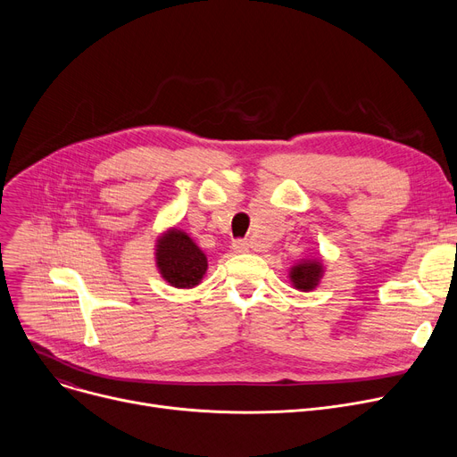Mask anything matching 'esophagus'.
I'll return each instance as SVG.
<instances>
[{
	"instance_id": "obj_1",
	"label": "esophagus",
	"mask_w": 457,
	"mask_h": 457,
	"mask_svg": "<svg viewBox=\"0 0 457 457\" xmlns=\"http://www.w3.org/2000/svg\"><path fill=\"white\" fill-rule=\"evenodd\" d=\"M231 246L237 253H246L250 250V243L246 241V238H235Z\"/></svg>"
}]
</instances>
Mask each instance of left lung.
Returning <instances> with one entry per match:
<instances>
[{
	"label": "left lung",
	"mask_w": 457,
	"mask_h": 457,
	"mask_svg": "<svg viewBox=\"0 0 457 457\" xmlns=\"http://www.w3.org/2000/svg\"><path fill=\"white\" fill-rule=\"evenodd\" d=\"M320 276H322L320 261H303L300 265L291 269V281L300 291L315 289Z\"/></svg>",
	"instance_id": "left-lung-1"
}]
</instances>
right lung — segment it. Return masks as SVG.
Segmentation results:
<instances>
[{
    "mask_svg": "<svg viewBox=\"0 0 457 457\" xmlns=\"http://www.w3.org/2000/svg\"><path fill=\"white\" fill-rule=\"evenodd\" d=\"M157 269L161 276L178 289H190L202 281L207 270V257L192 238L172 229L157 241Z\"/></svg>",
    "mask_w": 457,
    "mask_h": 457,
    "instance_id": "1",
    "label": "right lung"
}]
</instances>
